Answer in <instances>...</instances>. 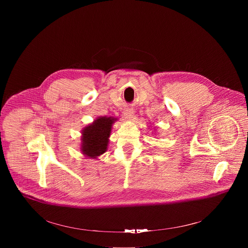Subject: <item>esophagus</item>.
Masks as SVG:
<instances>
[{"mask_svg":"<svg viewBox=\"0 0 248 248\" xmlns=\"http://www.w3.org/2000/svg\"><path fill=\"white\" fill-rule=\"evenodd\" d=\"M124 117H125L126 119L130 120V119L133 118L134 111H133V109H131V108H125L124 111Z\"/></svg>","mask_w":248,"mask_h":248,"instance_id":"1","label":"esophagus"}]
</instances>
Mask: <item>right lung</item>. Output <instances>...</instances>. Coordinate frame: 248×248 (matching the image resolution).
<instances>
[{
    "label": "right lung",
    "instance_id": "obj_1",
    "mask_svg": "<svg viewBox=\"0 0 248 248\" xmlns=\"http://www.w3.org/2000/svg\"><path fill=\"white\" fill-rule=\"evenodd\" d=\"M117 121L113 117H99L82 129L80 150L88 158L96 159L107 151L112 124Z\"/></svg>",
    "mask_w": 248,
    "mask_h": 248
}]
</instances>
